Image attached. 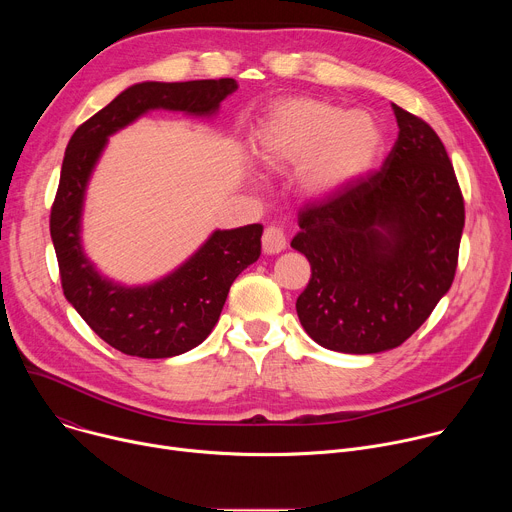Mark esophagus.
<instances>
[{
	"instance_id": "esophagus-1",
	"label": "esophagus",
	"mask_w": 512,
	"mask_h": 512,
	"mask_svg": "<svg viewBox=\"0 0 512 512\" xmlns=\"http://www.w3.org/2000/svg\"><path fill=\"white\" fill-rule=\"evenodd\" d=\"M261 245H263V251L267 255H275V253H281L285 249V233L279 229V227H267L263 231V239H261Z\"/></svg>"
}]
</instances>
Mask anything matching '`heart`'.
<instances>
[{"label":"heart","mask_w":512,"mask_h":512,"mask_svg":"<svg viewBox=\"0 0 512 512\" xmlns=\"http://www.w3.org/2000/svg\"><path fill=\"white\" fill-rule=\"evenodd\" d=\"M381 129L364 111H344L316 99L279 105L259 135L269 166H298V184L310 196H328L367 172L381 150Z\"/></svg>","instance_id":"heart-1"}]
</instances>
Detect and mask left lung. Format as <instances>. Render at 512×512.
<instances>
[{
  "instance_id": "obj_1",
  "label": "left lung",
  "mask_w": 512,
  "mask_h": 512,
  "mask_svg": "<svg viewBox=\"0 0 512 512\" xmlns=\"http://www.w3.org/2000/svg\"><path fill=\"white\" fill-rule=\"evenodd\" d=\"M399 137L381 170L300 210L291 247L312 277L296 302L320 346L373 354L401 346L450 289L464 196L442 139L393 105Z\"/></svg>"
}]
</instances>
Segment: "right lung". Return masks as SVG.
Wrapping results in <instances>:
<instances>
[{"instance_id": "obj_1", "label": "right lung", "mask_w": 512, "mask_h": 512, "mask_svg": "<svg viewBox=\"0 0 512 512\" xmlns=\"http://www.w3.org/2000/svg\"><path fill=\"white\" fill-rule=\"evenodd\" d=\"M237 91L235 79L139 83L72 133L50 208L60 283L91 330L129 356L168 358L198 346L218 322L237 275L261 255V225L216 231L178 271L148 287H121L103 279L85 259L79 223L85 186L111 133L148 109L214 113Z\"/></svg>"}]
</instances>
